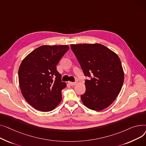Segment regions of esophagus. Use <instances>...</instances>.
Masks as SVG:
<instances>
[{
	"instance_id": "1",
	"label": "esophagus",
	"mask_w": 146,
	"mask_h": 146,
	"mask_svg": "<svg viewBox=\"0 0 146 146\" xmlns=\"http://www.w3.org/2000/svg\"><path fill=\"white\" fill-rule=\"evenodd\" d=\"M68 83H69L71 85H76L77 83H78V81H76L74 82H69Z\"/></svg>"
}]
</instances>
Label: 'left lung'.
<instances>
[{
	"mask_svg": "<svg viewBox=\"0 0 146 146\" xmlns=\"http://www.w3.org/2000/svg\"><path fill=\"white\" fill-rule=\"evenodd\" d=\"M71 48L85 76V92L81 96L85 106L101 111L110 106L120 92L124 79L118 56L103 45L72 44Z\"/></svg>",
	"mask_w": 146,
	"mask_h": 146,
	"instance_id": "1",
	"label": "left lung"
}]
</instances>
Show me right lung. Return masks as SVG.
Returning <instances> with one entry per match:
<instances>
[{"instance_id": "obj_1", "label": "right lung", "mask_w": 146, "mask_h": 146, "mask_svg": "<svg viewBox=\"0 0 146 146\" xmlns=\"http://www.w3.org/2000/svg\"><path fill=\"white\" fill-rule=\"evenodd\" d=\"M68 49V45H42L23 59L18 71L19 86L33 108L46 112L61 102V91L66 85L56 66Z\"/></svg>"}]
</instances>
